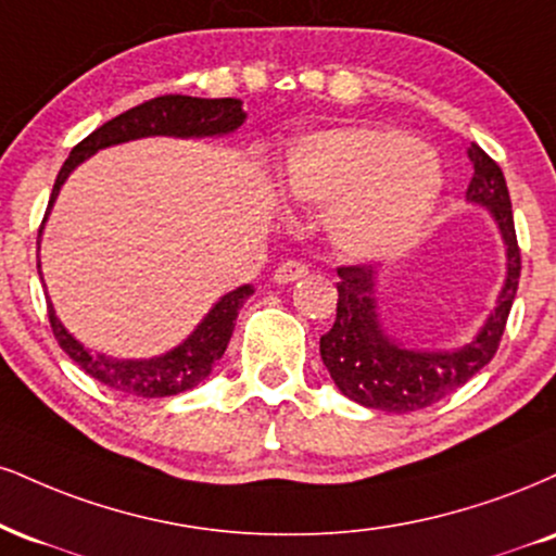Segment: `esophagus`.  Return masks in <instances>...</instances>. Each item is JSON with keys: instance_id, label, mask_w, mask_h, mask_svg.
Here are the masks:
<instances>
[{"instance_id": "34e87169", "label": "esophagus", "mask_w": 556, "mask_h": 556, "mask_svg": "<svg viewBox=\"0 0 556 556\" xmlns=\"http://www.w3.org/2000/svg\"><path fill=\"white\" fill-rule=\"evenodd\" d=\"M305 274H307V266L303 261H285V264H279V269L274 271V282L290 285V282H298V279H303Z\"/></svg>"}]
</instances>
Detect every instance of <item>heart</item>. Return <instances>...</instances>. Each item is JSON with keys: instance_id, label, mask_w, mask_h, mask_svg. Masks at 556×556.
<instances>
[{"instance_id": "obj_1", "label": "heart", "mask_w": 556, "mask_h": 556, "mask_svg": "<svg viewBox=\"0 0 556 556\" xmlns=\"http://www.w3.org/2000/svg\"><path fill=\"white\" fill-rule=\"evenodd\" d=\"M438 157L406 134L344 126L311 134L285 155L287 202L329 206L326 230L346 256L378 261L417 240L440 197Z\"/></svg>"}]
</instances>
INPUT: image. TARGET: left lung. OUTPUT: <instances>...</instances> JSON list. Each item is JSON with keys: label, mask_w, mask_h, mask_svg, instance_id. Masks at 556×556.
<instances>
[{"label": "left lung", "mask_w": 556, "mask_h": 556, "mask_svg": "<svg viewBox=\"0 0 556 556\" xmlns=\"http://www.w3.org/2000/svg\"><path fill=\"white\" fill-rule=\"evenodd\" d=\"M473 176L466 191L471 204L486 206L505 243V282L497 305L477 337L458 350H412L383 329L378 313L376 266H342L337 320L320 337V359L346 399L378 412L406 414L432 406L477 376L497 352L518 292L520 251L515 238L510 193L503 170L479 144L469 147Z\"/></svg>", "instance_id": "obj_1"}]
</instances>
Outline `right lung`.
Returning <instances> with one entry per match:
<instances>
[{
	"label": "right lung",
	"mask_w": 556,
	"mask_h": 556,
	"mask_svg": "<svg viewBox=\"0 0 556 556\" xmlns=\"http://www.w3.org/2000/svg\"><path fill=\"white\" fill-rule=\"evenodd\" d=\"M243 122V103H240L238 98L163 96L147 100V103L137 105V109H129L122 113V116L105 122L100 129L92 131L90 137H85L83 142L70 152L62 170H59L56 184H53L43 225L46 219H49L51 206L56 202L59 191H62L70 173L75 170L79 163H85L87 157L96 155L98 150L142 137H225V134L236 131ZM43 225L41 230H38V238H41ZM38 269H41V258H38ZM251 295V285H243L238 287V290L227 292V295H223L212 305V311L202 318V324H199L184 342L173 346L170 352L157 354V357L150 359H118L109 357V354L90 352L64 329L62 320L56 318L51 300H46V303H49V320L53 337H56L62 350L83 367L87 376L96 378L98 383L113 388V391L126 393V396L163 399L191 391L193 386H199L206 376H210L214 363H217L227 350L232 329H236L238 311Z\"/></svg>",
	"instance_id": "right-lung-1"
}]
</instances>
